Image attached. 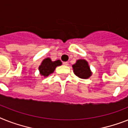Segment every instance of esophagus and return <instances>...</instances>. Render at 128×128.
I'll return each mask as SVG.
<instances>
[{
  "label": "esophagus",
  "mask_w": 128,
  "mask_h": 128,
  "mask_svg": "<svg viewBox=\"0 0 128 128\" xmlns=\"http://www.w3.org/2000/svg\"><path fill=\"white\" fill-rule=\"evenodd\" d=\"M63 64L64 65H68V63L67 62H63Z\"/></svg>",
  "instance_id": "obj_1"
}]
</instances>
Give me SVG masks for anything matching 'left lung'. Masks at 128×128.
Masks as SVG:
<instances>
[{"label":"left lung","instance_id":"obj_1","mask_svg":"<svg viewBox=\"0 0 128 128\" xmlns=\"http://www.w3.org/2000/svg\"><path fill=\"white\" fill-rule=\"evenodd\" d=\"M74 72L80 78L86 79L92 74L88 62L84 60H79L72 65Z\"/></svg>","mask_w":128,"mask_h":128}]
</instances>
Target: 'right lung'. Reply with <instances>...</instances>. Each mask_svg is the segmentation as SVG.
<instances>
[{
  "instance_id": "1",
  "label": "right lung",
  "mask_w": 128,
  "mask_h": 128,
  "mask_svg": "<svg viewBox=\"0 0 128 128\" xmlns=\"http://www.w3.org/2000/svg\"><path fill=\"white\" fill-rule=\"evenodd\" d=\"M62 65V62L60 60H57L52 62L50 58H46L42 62V64L39 66V70L41 75L44 76H48L51 73H53L56 66Z\"/></svg>"
}]
</instances>
